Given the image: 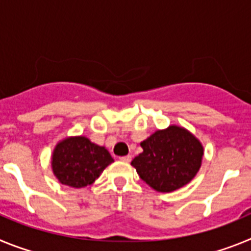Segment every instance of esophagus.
I'll return each mask as SVG.
<instances>
[{
  "label": "esophagus",
  "mask_w": 251,
  "mask_h": 251,
  "mask_svg": "<svg viewBox=\"0 0 251 251\" xmlns=\"http://www.w3.org/2000/svg\"><path fill=\"white\" fill-rule=\"evenodd\" d=\"M121 161H123V162H130L132 161V156H130V154H128V156H123V157H121Z\"/></svg>",
  "instance_id": "34e87169"
}]
</instances>
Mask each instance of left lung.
<instances>
[{"mask_svg": "<svg viewBox=\"0 0 251 251\" xmlns=\"http://www.w3.org/2000/svg\"><path fill=\"white\" fill-rule=\"evenodd\" d=\"M143 152L130 165L143 181L159 192L182 187L200 170L203 148L185 128L171 126L141 143Z\"/></svg>", "mask_w": 251, "mask_h": 251, "instance_id": "obj_1", "label": "left lung"}]
</instances>
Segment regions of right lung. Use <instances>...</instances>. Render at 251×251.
I'll return each instance as SVG.
<instances>
[{
    "instance_id": "add662e5",
    "label": "right lung",
    "mask_w": 251,
    "mask_h": 251,
    "mask_svg": "<svg viewBox=\"0 0 251 251\" xmlns=\"http://www.w3.org/2000/svg\"><path fill=\"white\" fill-rule=\"evenodd\" d=\"M112 162L110 153L104 147L85 137H73L55 148L52 171L63 185L80 188L92 185Z\"/></svg>"
}]
</instances>
